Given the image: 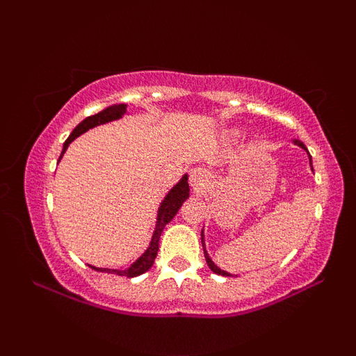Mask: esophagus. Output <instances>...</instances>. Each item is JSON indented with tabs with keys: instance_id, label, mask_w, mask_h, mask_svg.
Returning <instances> with one entry per match:
<instances>
[{
	"instance_id": "esophagus-1",
	"label": "esophagus",
	"mask_w": 356,
	"mask_h": 356,
	"mask_svg": "<svg viewBox=\"0 0 356 356\" xmlns=\"http://www.w3.org/2000/svg\"><path fill=\"white\" fill-rule=\"evenodd\" d=\"M207 172L201 167H197V169H192L191 170V175H189V182L191 186L194 187V189H202L204 186L207 184Z\"/></svg>"
}]
</instances>
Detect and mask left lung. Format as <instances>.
I'll return each instance as SVG.
<instances>
[{
    "instance_id": "1",
    "label": "left lung",
    "mask_w": 356,
    "mask_h": 356,
    "mask_svg": "<svg viewBox=\"0 0 356 356\" xmlns=\"http://www.w3.org/2000/svg\"><path fill=\"white\" fill-rule=\"evenodd\" d=\"M295 144H298V145H300V147H303V149L306 150V147H305V144H303V142H298V140H295ZM309 161H312V157H309ZM201 239H202V248H204V232H201ZM204 254H206V261H207V266H209V268L212 269V271H214V273H216V275H222V276H231V275H229V273L222 271V269H220V268H218V266H216V264H214V263H212V261H211V257H209V256H207V252H206V248H204Z\"/></svg>"
}]
</instances>
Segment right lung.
I'll use <instances>...</instances> for the list:
<instances>
[{
  "mask_svg": "<svg viewBox=\"0 0 356 356\" xmlns=\"http://www.w3.org/2000/svg\"><path fill=\"white\" fill-rule=\"evenodd\" d=\"M125 107H127L125 104L112 105V107H107L105 110H102V112L95 113V115H90V117L85 118V120H81L80 124L76 125L75 129H73V132L70 134V137H68L67 140H65L63 150H61V155H63V152H65V150H67V147H68V144H70L72 140H75L76 137L81 136V134L87 132L88 129L105 124V122L117 120V118H120L125 113ZM61 155H60V157H61ZM187 197H189V184H187V175H184L182 181L179 182L177 186L174 187V189H170L169 194L165 195L164 201H162L161 207H159L157 224H155V231H154L152 241H150V246L147 248V251L140 257H138V259L132 264V266L127 268V269H108V268H95V266H90V268L95 269V271L112 273V275L127 276V277H136L138 275H142V273H145L147 269L152 268L155 257H157L159 239H161L162 231H164L165 224L170 222L174 216L177 214V211L181 209V206H182L184 201H186Z\"/></svg>",
  "mask_w": 356,
  "mask_h": 356,
  "instance_id": "1",
  "label": "right lung"
}]
</instances>
